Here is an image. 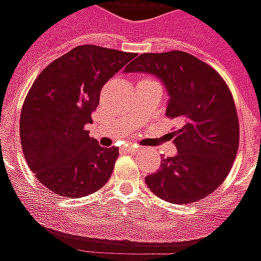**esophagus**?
Here are the masks:
<instances>
[{
    "label": "esophagus",
    "instance_id": "34e87169",
    "mask_svg": "<svg viewBox=\"0 0 261 261\" xmlns=\"http://www.w3.org/2000/svg\"><path fill=\"white\" fill-rule=\"evenodd\" d=\"M139 147L138 146H133V144H126V151H129V153H136V151H139Z\"/></svg>",
    "mask_w": 261,
    "mask_h": 261
}]
</instances>
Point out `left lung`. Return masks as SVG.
Wrapping results in <instances>:
<instances>
[{"mask_svg":"<svg viewBox=\"0 0 261 261\" xmlns=\"http://www.w3.org/2000/svg\"><path fill=\"white\" fill-rule=\"evenodd\" d=\"M126 72H149L168 90L167 117L176 118L178 154L163 160L146 184L160 199L184 204L204 199L225 180L237 157L239 121L225 81L214 68L184 51L144 53Z\"/></svg>","mask_w":261,"mask_h":261,"instance_id":"obj_1","label":"left lung"}]
</instances>
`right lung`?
<instances>
[{
    "label": "right lung",
    "mask_w": 261,
    "mask_h": 261,
    "mask_svg": "<svg viewBox=\"0 0 261 261\" xmlns=\"http://www.w3.org/2000/svg\"><path fill=\"white\" fill-rule=\"evenodd\" d=\"M135 53L83 44L40 72L24 98L19 135L36 178L55 195L81 197L110 179L118 147H101L89 136L102 86Z\"/></svg>",
    "instance_id": "1"
}]
</instances>
